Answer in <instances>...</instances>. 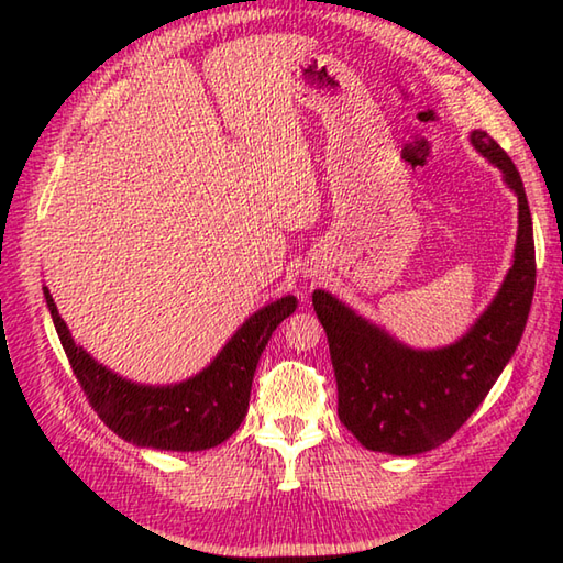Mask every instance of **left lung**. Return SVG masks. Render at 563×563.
Wrapping results in <instances>:
<instances>
[{"label": "left lung", "mask_w": 563, "mask_h": 563, "mask_svg": "<svg viewBox=\"0 0 563 563\" xmlns=\"http://www.w3.org/2000/svg\"><path fill=\"white\" fill-rule=\"evenodd\" d=\"M470 140L518 196V239L504 285L460 341L411 349L331 292L312 295L336 373L339 418L373 452L411 457L457 433L504 373L528 324L537 271L522 178L492 135L472 130Z\"/></svg>", "instance_id": "obj_1"}]
</instances>
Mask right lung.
<instances>
[{
	"mask_svg": "<svg viewBox=\"0 0 563 563\" xmlns=\"http://www.w3.org/2000/svg\"><path fill=\"white\" fill-rule=\"evenodd\" d=\"M43 295L67 361L101 421L137 448L172 452L210 450L242 426L258 357L275 327L297 307L292 295L261 307L194 377L174 385H140L93 361L71 339L51 290L43 288Z\"/></svg>",
	"mask_w": 563,
	"mask_h": 563,
	"instance_id": "add662e5",
	"label": "right lung"
}]
</instances>
